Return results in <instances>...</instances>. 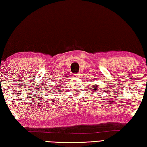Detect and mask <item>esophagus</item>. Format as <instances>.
<instances>
[{"mask_svg": "<svg viewBox=\"0 0 147 147\" xmlns=\"http://www.w3.org/2000/svg\"><path fill=\"white\" fill-rule=\"evenodd\" d=\"M79 75H80V74H74V75H73V77H74V79H78V78L79 77Z\"/></svg>", "mask_w": 147, "mask_h": 147, "instance_id": "esophagus-1", "label": "esophagus"}]
</instances>
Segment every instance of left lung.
Here are the masks:
<instances>
[{
    "instance_id": "left-lung-1",
    "label": "left lung",
    "mask_w": 147,
    "mask_h": 147,
    "mask_svg": "<svg viewBox=\"0 0 147 147\" xmlns=\"http://www.w3.org/2000/svg\"><path fill=\"white\" fill-rule=\"evenodd\" d=\"M96 86V85H95ZM93 86V88H92V90L94 91V90H97V89H98V86Z\"/></svg>"
}]
</instances>
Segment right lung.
Listing matches in <instances>:
<instances>
[{"label": "right lung", "instance_id": "1", "mask_svg": "<svg viewBox=\"0 0 147 147\" xmlns=\"http://www.w3.org/2000/svg\"><path fill=\"white\" fill-rule=\"evenodd\" d=\"M61 82H62V81H61ZM60 84H57V86H54L53 87H50V90H55V91H56V90H58V91H60V92H61V90H60Z\"/></svg>", "mask_w": 147, "mask_h": 147}]
</instances>
